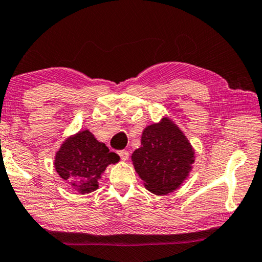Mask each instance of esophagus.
Masks as SVG:
<instances>
[{
    "mask_svg": "<svg viewBox=\"0 0 262 262\" xmlns=\"http://www.w3.org/2000/svg\"><path fill=\"white\" fill-rule=\"evenodd\" d=\"M118 154L121 158V160H123V161H126V160H128V158H129V153H128V150H126V149L119 150Z\"/></svg>",
    "mask_w": 262,
    "mask_h": 262,
    "instance_id": "34e87169",
    "label": "esophagus"
}]
</instances>
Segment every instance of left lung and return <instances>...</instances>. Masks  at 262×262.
Instances as JSON below:
<instances>
[{"mask_svg": "<svg viewBox=\"0 0 262 262\" xmlns=\"http://www.w3.org/2000/svg\"><path fill=\"white\" fill-rule=\"evenodd\" d=\"M136 173L149 192L165 195L177 189L194 162L188 140L169 120L148 126L142 133L141 147L132 155Z\"/></svg>", "mask_w": 262, "mask_h": 262, "instance_id": "left-lung-1", "label": "left lung"}]
</instances>
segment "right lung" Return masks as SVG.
Segmentation results:
<instances>
[{
  "mask_svg": "<svg viewBox=\"0 0 262 262\" xmlns=\"http://www.w3.org/2000/svg\"><path fill=\"white\" fill-rule=\"evenodd\" d=\"M119 160V155L96 141L91 132L83 130L62 144L56 153L55 168L62 179L83 194L97 189L106 167Z\"/></svg>",
  "mask_w": 262,
  "mask_h": 262,
  "instance_id": "add662e5",
  "label": "right lung"
}]
</instances>
